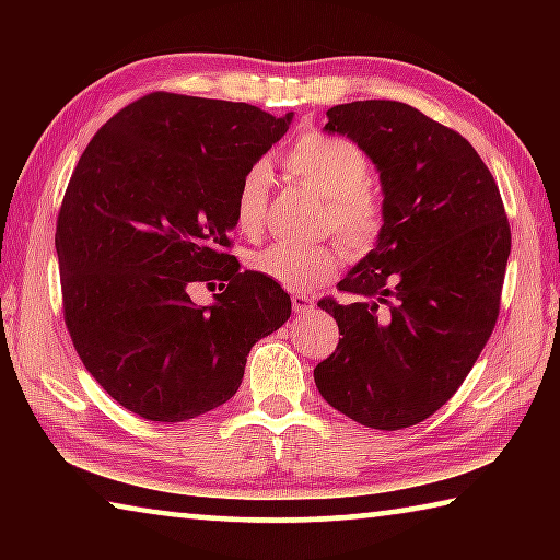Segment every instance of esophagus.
<instances>
[{
  "instance_id": "esophagus-1",
  "label": "esophagus",
  "mask_w": 560,
  "mask_h": 560,
  "mask_svg": "<svg viewBox=\"0 0 560 560\" xmlns=\"http://www.w3.org/2000/svg\"><path fill=\"white\" fill-rule=\"evenodd\" d=\"M291 303H293V311H296V314H306V311L314 308V299L306 296V293H293Z\"/></svg>"
}]
</instances>
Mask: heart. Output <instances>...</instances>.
I'll return each mask as SVG.
<instances>
[{
  "label": "heart",
  "mask_w": 560,
  "mask_h": 560,
  "mask_svg": "<svg viewBox=\"0 0 560 560\" xmlns=\"http://www.w3.org/2000/svg\"><path fill=\"white\" fill-rule=\"evenodd\" d=\"M283 167L326 200L324 226L350 249H368L381 234L383 207L371 192V160L346 138L308 132L293 145ZM271 170L267 163H254L242 175L234 197V220L244 232H259L269 205ZM249 267L277 281L283 289L306 291L334 277L338 254L328 244L271 242L252 254Z\"/></svg>",
  "instance_id": "1"
}]
</instances>
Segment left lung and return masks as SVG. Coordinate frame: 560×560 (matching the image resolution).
<instances>
[{
  "label": "left lung",
  "instance_id": "1",
  "mask_svg": "<svg viewBox=\"0 0 560 560\" xmlns=\"http://www.w3.org/2000/svg\"><path fill=\"white\" fill-rule=\"evenodd\" d=\"M326 130L371 158L383 187L375 246L324 299L340 338L316 365L324 400L373 430L428 420L494 330L511 254L499 187L459 132L407 103L334 106Z\"/></svg>",
  "mask_w": 560,
  "mask_h": 560
}]
</instances>
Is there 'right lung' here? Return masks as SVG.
<instances>
[{"label": "right lung", "instance_id": "1", "mask_svg": "<svg viewBox=\"0 0 560 560\" xmlns=\"http://www.w3.org/2000/svg\"><path fill=\"white\" fill-rule=\"evenodd\" d=\"M293 113L150 93L116 113L75 165L56 224L63 318L98 385L153 422H185L240 390L246 355L291 296L226 254L242 175ZM222 280L210 307L188 287ZM214 291V289H212Z\"/></svg>", "mask_w": 560, "mask_h": 560}]
</instances>
